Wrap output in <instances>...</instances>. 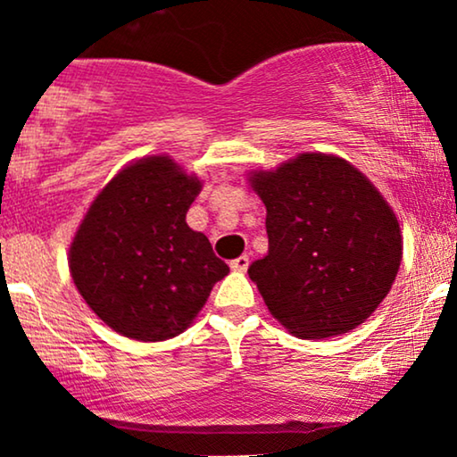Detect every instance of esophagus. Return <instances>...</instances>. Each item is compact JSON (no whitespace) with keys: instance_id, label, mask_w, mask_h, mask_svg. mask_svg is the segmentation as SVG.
<instances>
[{"instance_id":"esophagus-1","label":"esophagus","mask_w":457,"mask_h":457,"mask_svg":"<svg viewBox=\"0 0 457 457\" xmlns=\"http://www.w3.org/2000/svg\"><path fill=\"white\" fill-rule=\"evenodd\" d=\"M247 266H249L247 255H239V258H235L233 262H230V268H233L235 272H245Z\"/></svg>"}]
</instances>
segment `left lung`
<instances>
[{
    "instance_id": "obj_1",
    "label": "left lung",
    "mask_w": 457,
    "mask_h": 457,
    "mask_svg": "<svg viewBox=\"0 0 457 457\" xmlns=\"http://www.w3.org/2000/svg\"><path fill=\"white\" fill-rule=\"evenodd\" d=\"M249 180L266 204L268 253L247 272L272 316L302 339L364 322L402 264L399 224L383 195L349 162L324 154Z\"/></svg>"
}]
</instances>
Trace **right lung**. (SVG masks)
Returning <instances> with one entry per match:
<instances>
[{
  "label": "right lung",
  "instance_id": "1",
  "mask_svg": "<svg viewBox=\"0 0 457 457\" xmlns=\"http://www.w3.org/2000/svg\"><path fill=\"white\" fill-rule=\"evenodd\" d=\"M202 191L168 155L124 168L91 204L71 245L89 308L129 339L164 341L189 327L228 266L185 216Z\"/></svg>",
  "mask_w": 457,
  "mask_h": 457
}]
</instances>
